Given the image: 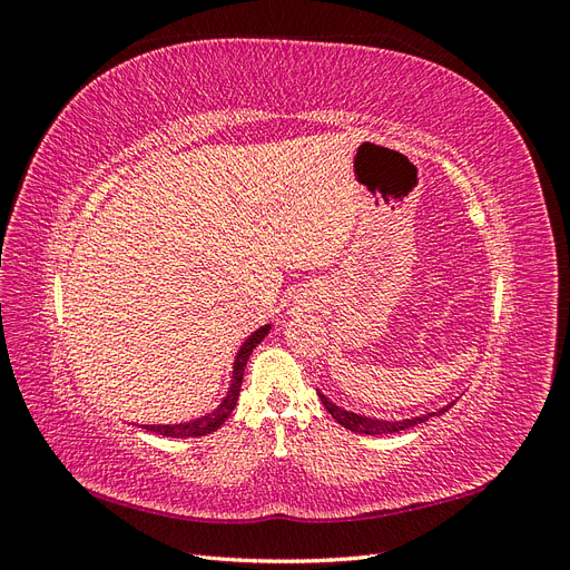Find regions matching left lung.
Instances as JSON below:
<instances>
[{
	"label": "left lung",
	"mask_w": 570,
	"mask_h": 570,
	"mask_svg": "<svg viewBox=\"0 0 570 570\" xmlns=\"http://www.w3.org/2000/svg\"><path fill=\"white\" fill-rule=\"evenodd\" d=\"M323 406L327 409V413L342 425L352 430V433H358V435H390V433H402V430H409L413 425H421L425 423L428 419L433 416H442L444 411H450L454 406V402H450L446 406L433 411V413H423V416H411V419H402V421H385V419H371V416H361V413H354V411H347L342 409L337 404H333L331 400L323 392H318Z\"/></svg>",
	"instance_id": "obj_1"
}]
</instances>
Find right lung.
<instances>
[{"label":"right lung","instance_id":"1","mask_svg":"<svg viewBox=\"0 0 570 570\" xmlns=\"http://www.w3.org/2000/svg\"><path fill=\"white\" fill-rule=\"evenodd\" d=\"M268 331H271V323L262 325V327H258V331H254L243 342V347L237 350L235 364H233V381H230L228 394L223 396V402L212 413H204V416H199L195 421H187V423H176V425H140V428L149 430V433L164 435V438H202V435H209V433H214V430H218L223 423H226V419L230 416V413H233V409L237 404V396H239V387H243V375H245L247 361H249L256 344L268 335Z\"/></svg>","mask_w":570,"mask_h":570}]
</instances>
